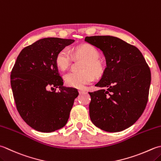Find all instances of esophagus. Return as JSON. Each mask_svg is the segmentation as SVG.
<instances>
[{
  "label": "esophagus",
  "instance_id": "esophagus-1",
  "mask_svg": "<svg viewBox=\"0 0 161 161\" xmlns=\"http://www.w3.org/2000/svg\"><path fill=\"white\" fill-rule=\"evenodd\" d=\"M79 91V93H80V94H81V93H85L86 92V91L85 90H84V89H80L78 91Z\"/></svg>",
  "mask_w": 161,
  "mask_h": 161
}]
</instances>
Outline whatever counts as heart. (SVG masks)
<instances>
[{
    "label": "heart",
    "instance_id": "heart-1",
    "mask_svg": "<svg viewBox=\"0 0 161 161\" xmlns=\"http://www.w3.org/2000/svg\"><path fill=\"white\" fill-rule=\"evenodd\" d=\"M75 55L85 59L81 70L83 72H70L65 75V83L68 86L81 89L85 85L92 82L94 77L102 75L104 72V65L100 60V53L95 47L85 44L75 47ZM72 61V55L68 49L64 48L58 52L55 58V63L61 70H65Z\"/></svg>",
    "mask_w": 161,
    "mask_h": 161
}]
</instances>
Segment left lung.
Returning <instances> with one entry per match:
<instances>
[{
    "instance_id": "obj_1",
    "label": "left lung",
    "mask_w": 161,
    "mask_h": 161,
    "mask_svg": "<svg viewBox=\"0 0 161 161\" xmlns=\"http://www.w3.org/2000/svg\"><path fill=\"white\" fill-rule=\"evenodd\" d=\"M85 41L101 50L107 64L96 84L106 89L89 92L91 120L107 132L124 130L133 125L145 109L150 68L136 47L118 37L91 36L85 37Z\"/></svg>"
}]
</instances>
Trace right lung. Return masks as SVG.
I'll list each match as a JSON object with an SVG mask.
<instances>
[{
  "instance_id": "add662e5",
  "label": "right lung",
  "mask_w": 161,
  "mask_h": 161,
  "mask_svg": "<svg viewBox=\"0 0 161 161\" xmlns=\"http://www.w3.org/2000/svg\"><path fill=\"white\" fill-rule=\"evenodd\" d=\"M73 40L47 37L21 50L10 75L16 108L23 120L32 128L51 133L67 123L76 89L63 86L55 58ZM58 87L59 91H56Z\"/></svg>"
}]
</instances>
